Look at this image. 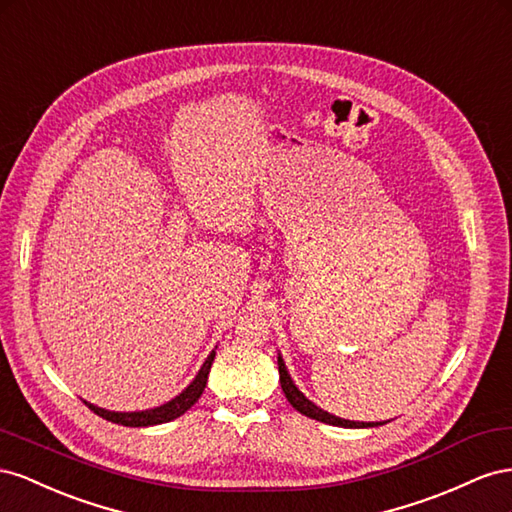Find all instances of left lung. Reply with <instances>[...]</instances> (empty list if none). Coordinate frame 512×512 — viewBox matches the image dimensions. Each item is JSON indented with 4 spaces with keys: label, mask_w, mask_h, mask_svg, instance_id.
Returning <instances> with one entry per match:
<instances>
[{
    "label": "left lung",
    "mask_w": 512,
    "mask_h": 512,
    "mask_svg": "<svg viewBox=\"0 0 512 512\" xmlns=\"http://www.w3.org/2000/svg\"><path fill=\"white\" fill-rule=\"evenodd\" d=\"M279 375H281V388H283V392H285L287 401L291 403V407H294V410H298V412L304 414V416H309V418L319 420V422H326V425H332V427H345V429H367V427L384 425V422H356V420H345V418L332 416V414L321 410V407H317L313 401L306 399L304 394L298 390V386L294 384V379H291L289 373H287L285 360L281 358V354H279Z\"/></svg>",
    "instance_id": "8db88e82"
}]
</instances>
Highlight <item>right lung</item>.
<instances>
[{"label": "right lung", "mask_w": 512, "mask_h": 512, "mask_svg": "<svg viewBox=\"0 0 512 512\" xmlns=\"http://www.w3.org/2000/svg\"><path fill=\"white\" fill-rule=\"evenodd\" d=\"M216 352L212 349L210 356L203 362V367L199 369V373L195 375V379L191 384H188L178 397L167 401L165 405H158L152 407V410H143V412H109V410H102V407H96L92 403L83 401L87 407L94 414H98L100 418H105L109 422H115V425H124V427H152V425H163V422L175 420L178 416H182L184 412L191 410V407L199 401L203 388H206L208 382V375L212 369V362H214Z\"/></svg>", "instance_id": "1"}]
</instances>
